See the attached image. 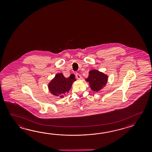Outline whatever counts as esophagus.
Wrapping results in <instances>:
<instances>
[{
    "label": "esophagus",
    "mask_w": 152,
    "mask_h": 152,
    "mask_svg": "<svg viewBox=\"0 0 152 152\" xmlns=\"http://www.w3.org/2000/svg\"><path fill=\"white\" fill-rule=\"evenodd\" d=\"M75 77H76L77 78L78 80H80V79H81V76L80 75H79V73H77L75 74Z\"/></svg>",
    "instance_id": "esophagus-1"
}]
</instances>
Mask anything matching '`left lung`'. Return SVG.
Masks as SVG:
<instances>
[{
	"label": "left lung",
	"mask_w": 152,
	"mask_h": 152,
	"mask_svg": "<svg viewBox=\"0 0 152 152\" xmlns=\"http://www.w3.org/2000/svg\"><path fill=\"white\" fill-rule=\"evenodd\" d=\"M85 80L89 83L91 90L94 92H98L106 86L108 76L102 72L92 69L88 72V76Z\"/></svg>",
	"instance_id": "1"
}]
</instances>
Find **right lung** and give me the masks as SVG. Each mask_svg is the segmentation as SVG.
<instances>
[{"label": "right lung", "instance_id": "right-lung-1", "mask_svg": "<svg viewBox=\"0 0 152 152\" xmlns=\"http://www.w3.org/2000/svg\"><path fill=\"white\" fill-rule=\"evenodd\" d=\"M75 80V75L73 74L68 77H65L61 73H58L48 84L49 91L53 95L62 98L69 92Z\"/></svg>", "mask_w": 152, "mask_h": 152}]
</instances>
